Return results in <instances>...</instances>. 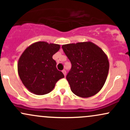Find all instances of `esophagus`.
I'll return each mask as SVG.
<instances>
[{
  "label": "esophagus",
  "mask_w": 130,
  "mask_h": 130,
  "mask_svg": "<svg viewBox=\"0 0 130 130\" xmlns=\"http://www.w3.org/2000/svg\"><path fill=\"white\" fill-rule=\"evenodd\" d=\"M62 73H63L64 76H66V74H67V73H66V71H65V70H62Z\"/></svg>",
  "instance_id": "1"
}]
</instances>
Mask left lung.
<instances>
[{"label": "left lung", "instance_id": "8db88e82", "mask_svg": "<svg viewBox=\"0 0 130 130\" xmlns=\"http://www.w3.org/2000/svg\"><path fill=\"white\" fill-rule=\"evenodd\" d=\"M62 47L71 63L66 79L73 93L82 98L97 93L108 75L109 63L106 54L90 41L63 44Z\"/></svg>", "mask_w": 130, "mask_h": 130}]
</instances>
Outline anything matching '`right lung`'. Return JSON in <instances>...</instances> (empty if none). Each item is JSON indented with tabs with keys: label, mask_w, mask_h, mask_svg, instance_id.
<instances>
[{
	"label": "right lung",
	"mask_w": 130,
	"mask_h": 130,
	"mask_svg": "<svg viewBox=\"0 0 130 130\" xmlns=\"http://www.w3.org/2000/svg\"><path fill=\"white\" fill-rule=\"evenodd\" d=\"M60 47L57 44L38 41L22 53L18 62V72L22 84L30 92L38 95L50 93L57 82L64 77L53 59Z\"/></svg>",
	"instance_id": "1"
}]
</instances>
